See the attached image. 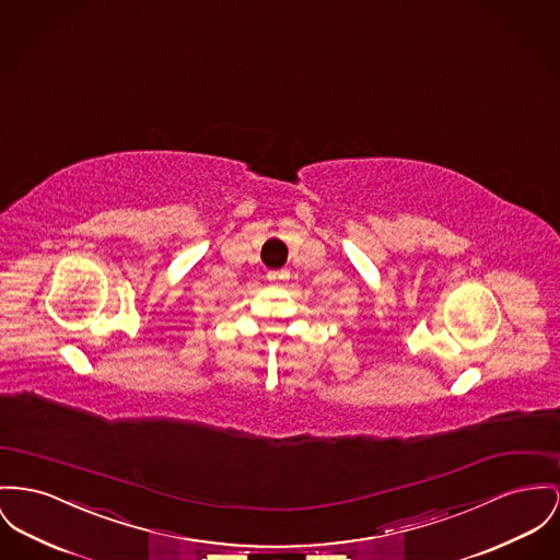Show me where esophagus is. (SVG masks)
Segmentation results:
<instances>
[{
    "instance_id": "1",
    "label": "esophagus",
    "mask_w": 560,
    "mask_h": 560,
    "mask_svg": "<svg viewBox=\"0 0 560 560\" xmlns=\"http://www.w3.org/2000/svg\"><path fill=\"white\" fill-rule=\"evenodd\" d=\"M289 276H291L289 269H276V271L267 273V280L269 282H282V280H289Z\"/></svg>"
}]
</instances>
